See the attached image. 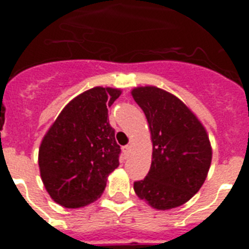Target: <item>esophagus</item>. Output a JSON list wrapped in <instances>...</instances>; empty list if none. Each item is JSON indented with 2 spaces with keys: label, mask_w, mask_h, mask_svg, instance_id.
Instances as JSON below:
<instances>
[{
  "label": "esophagus",
  "mask_w": 249,
  "mask_h": 249,
  "mask_svg": "<svg viewBox=\"0 0 249 249\" xmlns=\"http://www.w3.org/2000/svg\"><path fill=\"white\" fill-rule=\"evenodd\" d=\"M122 151L124 152V155H128L129 151H131V144H127V146L122 147Z\"/></svg>",
  "instance_id": "esophagus-1"
}]
</instances>
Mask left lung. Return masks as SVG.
I'll return each mask as SVG.
<instances>
[{"label":"left lung","mask_w":249,"mask_h":249,"mask_svg":"<svg viewBox=\"0 0 249 249\" xmlns=\"http://www.w3.org/2000/svg\"><path fill=\"white\" fill-rule=\"evenodd\" d=\"M132 97L144 112L152 140V163L133 190L158 211L190 201L206 181L212 147L201 121L175 94L155 86L136 87Z\"/></svg>","instance_id":"left-lung-1"}]
</instances>
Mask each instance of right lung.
Listing matches in <instances>:
<instances>
[{
	"label": "right lung",
	"mask_w": 249,
	"mask_h": 249,
	"mask_svg": "<svg viewBox=\"0 0 249 249\" xmlns=\"http://www.w3.org/2000/svg\"><path fill=\"white\" fill-rule=\"evenodd\" d=\"M120 89L93 87L70 101L46 132L38 151L43 186L66 208L101 197L107 177L120 166L121 148L108 121Z\"/></svg>",
	"instance_id": "1"
}]
</instances>
